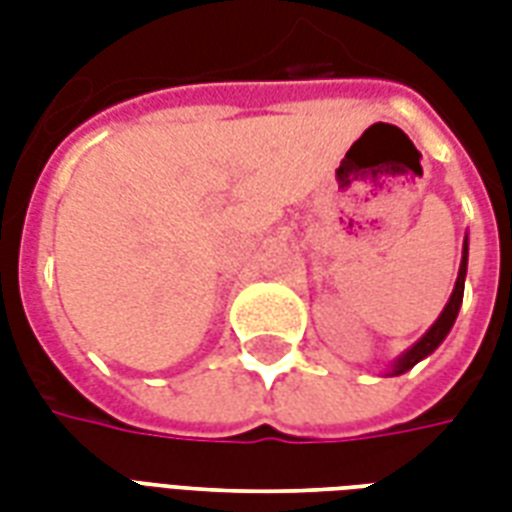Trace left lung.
Masks as SVG:
<instances>
[{
  "label": "left lung",
  "mask_w": 512,
  "mask_h": 512,
  "mask_svg": "<svg viewBox=\"0 0 512 512\" xmlns=\"http://www.w3.org/2000/svg\"><path fill=\"white\" fill-rule=\"evenodd\" d=\"M466 260H469V244L463 241V257H461V268H458V279H455V288H452V296L447 301V307L441 310V315L436 318V323L430 326L428 332L419 337L417 343L408 348L406 354L397 359L392 370H389V376H403L406 370L422 362L425 356H430L441 343H444V337L450 334L452 323L458 318V310H461V301H463V279H466Z\"/></svg>",
  "instance_id": "left-lung-1"
}]
</instances>
